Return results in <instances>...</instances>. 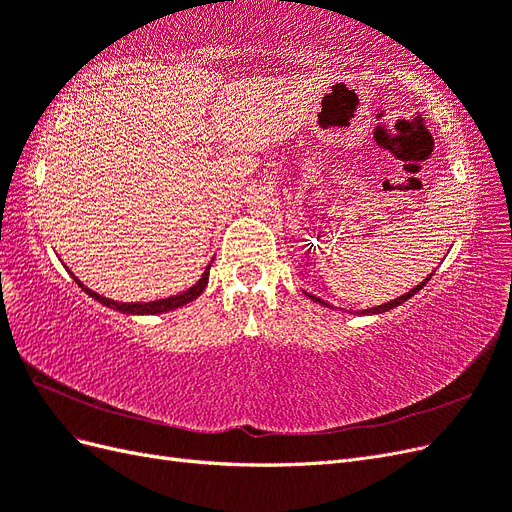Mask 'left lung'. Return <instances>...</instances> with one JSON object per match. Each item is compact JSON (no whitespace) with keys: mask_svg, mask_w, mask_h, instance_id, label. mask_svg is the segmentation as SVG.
Listing matches in <instances>:
<instances>
[{"mask_svg":"<svg viewBox=\"0 0 512 512\" xmlns=\"http://www.w3.org/2000/svg\"><path fill=\"white\" fill-rule=\"evenodd\" d=\"M433 275V273H431ZM431 275H427L425 280L418 284L416 288H412L410 292H406V294H401V297H397L395 301H389V303H382V305H378V307H369V309H356V312H350V314H354V316H376V314H384V312H389V309H393V307H397V305H401V303H406L410 297H414V294L421 290L429 280H431ZM303 294L305 297H309L312 301H316V303H320V305H324V307H333L331 303H327V301H322V299H318V297H314V294H309V292H305L303 290Z\"/></svg>","mask_w":512,"mask_h":512,"instance_id":"obj_1","label":"left lung"}]
</instances>
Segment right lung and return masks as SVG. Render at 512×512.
I'll use <instances>...</instances> for the list:
<instances>
[{"instance_id":"1","label":"right lung","mask_w":512,"mask_h":512,"mask_svg":"<svg viewBox=\"0 0 512 512\" xmlns=\"http://www.w3.org/2000/svg\"><path fill=\"white\" fill-rule=\"evenodd\" d=\"M209 269H211V262L205 267V273L200 275V280H198L192 288L183 290V292H179V294H173V297H168V299L147 301V303H119V301H113V299H106V297H102V294H98V292H94L91 288H87V286L79 280V277H74V273H70V271H68V273L72 275V280H74L76 284H79V288L89 294L91 299H96L98 303H102V305H106V307L117 309V312L128 314V316H156V314L173 312V309L183 307L185 303H190V301L198 299L200 294H203V290L207 288V284H209Z\"/></svg>"}]
</instances>
